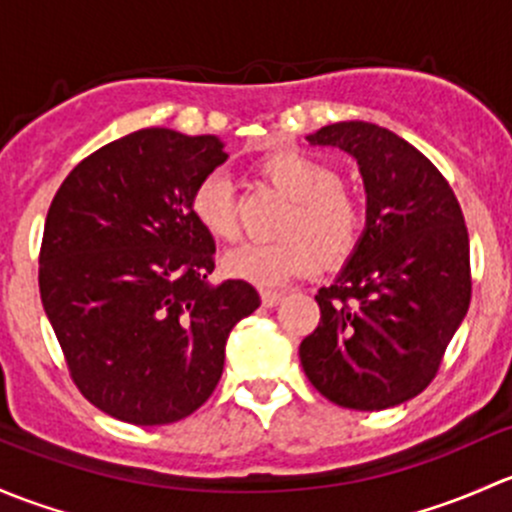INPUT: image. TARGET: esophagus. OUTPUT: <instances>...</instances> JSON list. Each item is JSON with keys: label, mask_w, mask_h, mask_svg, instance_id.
I'll return each instance as SVG.
<instances>
[{"label": "esophagus", "mask_w": 512, "mask_h": 512, "mask_svg": "<svg viewBox=\"0 0 512 512\" xmlns=\"http://www.w3.org/2000/svg\"><path fill=\"white\" fill-rule=\"evenodd\" d=\"M283 300V293L278 291H261V303L266 305V308H273V305H278Z\"/></svg>", "instance_id": "esophagus-1"}]
</instances>
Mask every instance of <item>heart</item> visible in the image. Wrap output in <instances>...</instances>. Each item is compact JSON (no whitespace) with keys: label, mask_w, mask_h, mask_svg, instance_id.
<instances>
[{"label":"heart","mask_w":512,"mask_h":512,"mask_svg":"<svg viewBox=\"0 0 512 512\" xmlns=\"http://www.w3.org/2000/svg\"><path fill=\"white\" fill-rule=\"evenodd\" d=\"M258 172L291 199L281 241H251L224 256V271L256 286H283L325 263L345 261L365 231V207L355 189L337 182L328 162L303 150H276L258 160ZM189 209L221 241L239 236L234 187L221 170L194 184Z\"/></svg>","instance_id":"heart-1"}]
</instances>
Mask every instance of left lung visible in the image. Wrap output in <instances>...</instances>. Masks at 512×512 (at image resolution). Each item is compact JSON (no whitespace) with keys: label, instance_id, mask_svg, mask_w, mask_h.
<instances>
[{"label":"left lung","instance_id":"1","mask_svg":"<svg viewBox=\"0 0 512 512\" xmlns=\"http://www.w3.org/2000/svg\"><path fill=\"white\" fill-rule=\"evenodd\" d=\"M350 152L367 192V229L300 342L310 384L337 407L379 412L424 392L471 303V249L461 204L414 145L347 120L308 135Z\"/></svg>","mask_w":512,"mask_h":512}]
</instances>
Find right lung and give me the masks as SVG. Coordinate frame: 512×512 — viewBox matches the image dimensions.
<instances>
[{"instance_id":"1","label":"right lung","mask_w":512,"mask_h":512,"mask_svg":"<svg viewBox=\"0 0 512 512\" xmlns=\"http://www.w3.org/2000/svg\"><path fill=\"white\" fill-rule=\"evenodd\" d=\"M226 160L217 135L145 128L78 162L51 202L39 291L78 392L160 426L217 389L231 328L261 305L246 281L209 283L212 234L189 209Z\"/></svg>"}]
</instances>
